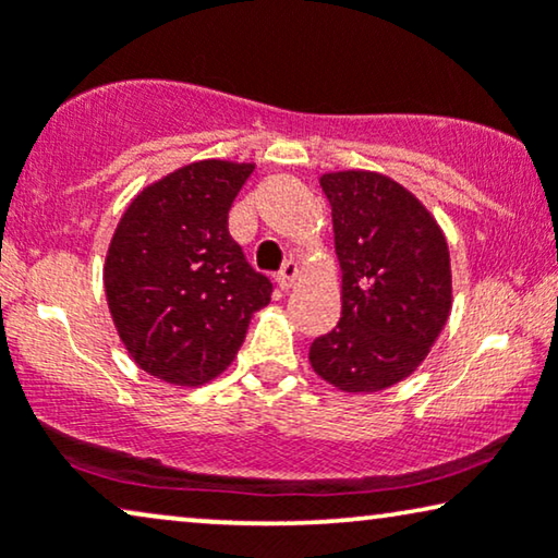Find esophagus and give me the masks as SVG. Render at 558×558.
Segmentation results:
<instances>
[{
  "label": "esophagus",
  "instance_id": "34e87169",
  "mask_svg": "<svg viewBox=\"0 0 558 558\" xmlns=\"http://www.w3.org/2000/svg\"><path fill=\"white\" fill-rule=\"evenodd\" d=\"M296 279H300V266H296V262H287L284 266H281L277 281L284 292H289V289L296 284Z\"/></svg>",
  "mask_w": 558,
  "mask_h": 558
}]
</instances>
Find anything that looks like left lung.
I'll use <instances>...</instances> for the list:
<instances>
[{
    "label": "left lung",
    "instance_id": "1",
    "mask_svg": "<svg viewBox=\"0 0 558 558\" xmlns=\"http://www.w3.org/2000/svg\"><path fill=\"white\" fill-rule=\"evenodd\" d=\"M342 312L312 342L319 378L345 393H376L409 378L452 310V266L441 228L399 182L371 170L325 172Z\"/></svg>",
    "mask_w": 558,
    "mask_h": 558
}]
</instances>
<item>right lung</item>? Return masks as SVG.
<instances>
[{
	"label": "right lung",
	"instance_id": "add662e5",
	"mask_svg": "<svg viewBox=\"0 0 558 558\" xmlns=\"http://www.w3.org/2000/svg\"><path fill=\"white\" fill-rule=\"evenodd\" d=\"M254 162L201 159L142 187L111 235L104 289L132 361L165 384L203 386L233 363L271 281L228 233Z\"/></svg>",
	"mask_w": 558,
	"mask_h": 558
}]
</instances>
